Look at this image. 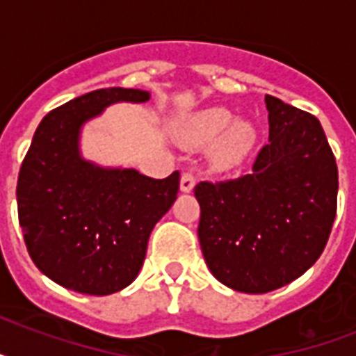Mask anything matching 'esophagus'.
Returning <instances> with one entry per match:
<instances>
[{"instance_id": "esophagus-1", "label": "esophagus", "mask_w": 356, "mask_h": 356, "mask_svg": "<svg viewBox=\"0 0 356 356\" xmlns=\"http://www.w3.org/2000/svg\"><path fill=\"white\" fill-rule=\"evenodd\" d=\"M195 186V175L192 172H184L181 177V192H192Z\"/></svg>"}]
</instances>
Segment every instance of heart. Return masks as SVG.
I'll use <instances>...</instances> for the list:
<instances>
[{
	"mask_svg": "<svg viewBox=\"0 0 356 356\" xmlns=\"http://www.w3.org/2000/svg\"><path fill=\"white\" fill-rule=\"evenodd\" d=\"M181 136L190 145H212V164L220 170L238 166L253 149L257 131L248 120H234L223 107H211L190 114L181 125Z\"/></svg>",
	"mask_w": 356,
	"mask_h": 356,
	"instance_id": "1",
	"label": "heart"
}]
</instances>
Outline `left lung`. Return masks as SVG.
I'll return each mask as SVG.
<instances>
[{"mask_svg": "<svg viewBox=\"0 0 356 356\" xmlns=\"http://www.w3.org/2000/svg\"><path fill=\"white\" fill-rule=\"evenodd\" d=\"M270 142L242 177L195 184L201 251L236 292L266 293L320 259L337 216L338 168L316 116L266 96Z\"/></svg>", "mask_w": 356, "mask_h": 356, "instance_id": "left-lung-1", "label": "left lung"}]
</instances>
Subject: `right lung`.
Wrapping results in <instances>:
<instances>
[{
	"label": "right lung",
	"mask_w": 356,
	"mask_h": 356,
	"mask_svg": "<svg viewBox=\"0 0 356 356\" xmlns=\"http://www.w3.org/2000/svg\"><path fill=\"white\" fill-rule=\"evenodd\" d=\"M149 92L102 88L44 116L19 168L18 220L36 268L88 296L120 292L136 279L156 222L177 200L179 172L151 179L133 168H103L79 151L83 123Z\"/></svg>",
	"instance_id": "obj_1"
}]
</instances>
